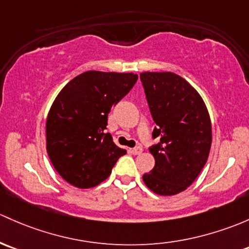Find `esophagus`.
Wrapping results in <instances>:
<instances>
[{
  "label": "esophagus",
  "instance_id": "34e87169",
  "mask_svg": "<svg viewBox=\"0 0 249 249\" xmlns=\"http://www.w3.org/2000/svg\"><path fill=\"white\" fill-rule=\"evenodd\" d=\"M142 151H143L142 146H136V148L131 149V153L133 154V155H140V154L142 153Z\"/></svg>",
  "mask_w": 249,
  "mask_h": 249
}]
</instances>
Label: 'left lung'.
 <instances>
[{"label":"left lung","instance_id":"8db88e82","mask_svg":"<svg viewBox=\"0 0 249 249\" xmlns=\"http://www.w3.org/2000/svg\"><path fill=\"white\" fill-rule=\"evenodd\" d=\"M140 77L156 124L153 138H160L149 148L155 166L143 181L156 195H178L197 179L208 161L210 116L198 91L179 75L146 71Z\"/></svg>","mask_w":249,"mask_h":249}]
</instances>
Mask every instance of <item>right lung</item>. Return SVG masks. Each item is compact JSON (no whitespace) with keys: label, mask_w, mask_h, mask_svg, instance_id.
Here are the masks:
<instances>
[{"label":"right lung","mask_w":249,"mask_h":249,"mask_svg":"<svg viewBox=\"0 0 249 249\" xmlns=\"http://www.w3.org/2000/svg\"><path fill=\"white\" fill-rule=\"evenodd\" d=\"M133 72L86 71L59 91L46 119V150L63 179L78 188L106 180L126 150L105 132L107 117L135 86Z\"/></svg>","instance_id":"add662e5"}]
</instances>
